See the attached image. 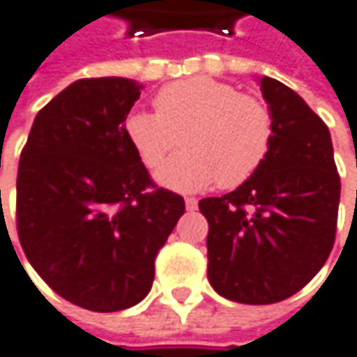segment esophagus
Returning <instances> with one entry per match:
<instances>
[{"mask_svg":"<svg viewBox=\"0 0 357 357\" xmlns=\"http://www.w3.org/2000/svg\"><path fill=\"white\" fill-rule=\"evenodd\" d=\"M185 209H188V211L197 209V199H195V197H185Z\"/></svg>","mask_w":357,"mask_h":357,"instance_id":"34e87169","label":"esophagus"}]
</instances>
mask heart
<instances>
[{"mask_svg":"<svg viewBox=\"0 0 357 357\" xmlns=\"http://www.w3.org/2000/svg\"><path fill=\"white\" fill-rule=\"evenodd\" d=\"M158 112L133 109L123 132L148 167H160L185 133L188 151L158 172V181L178 192L218 183L236 188L268 158L273 121L266 103L211 77L174 82L155 96Z\"/></svg>","mask_w":357,"mask_h":357,"instance_id":"heart-1","label":"heart"}]
</instances>
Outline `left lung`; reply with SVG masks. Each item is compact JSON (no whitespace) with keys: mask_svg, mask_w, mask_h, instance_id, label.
<instances>
[{"mask_svg":"<svg viewBox=\"0 0 357 357\" xmlns=\"http://www.w3.org/2000/svg\"><path fill=\"white\" fill-rule=\"evenodd\" d=\"M259 89L273 121L268 158L234 192L199 199L209 284L252 305L286 300L321 270L340 206L328 126L282 82L264 75Z\"/></svg>","mask_w":357,"mask_h":357,"instance_id":"8db88e82","label":"left lung"}]
</instances>
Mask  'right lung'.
<instances>
[{
  "instance_id": "obj_1",
  "label": "right lung",
  "mask_w": 357,
  "mask_h": 357,
  "mask_svg": "<svg viewBox=\"0 0 357 357\" xmlns=\"http://www.w3.org/2000/svg\"><path fill=\"white\" fill-rule=\"evenodd\" d=\"M142 84L77 79L39 112L17 169V236L43 282L91 312L151 289L153 261L185 211L155 188L123 132Z\"/></svg>"
}]
</instances>
